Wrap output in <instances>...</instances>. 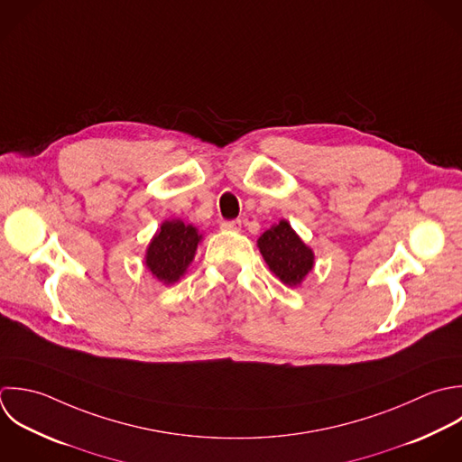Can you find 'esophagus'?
Segmentation results:
<instances>
[{
	"mask_svg": "<svg viewBox=\"0 0 462 462\" xmlns=\"http://www.w3.org/2000/svg\"><path fill=\"white\" fill-rule=\"evenodd\" d=\"M221 228H223V230H239V228H241V221H239V219L221 221Z\"/></svg>",
	"mask_w": 462,
	"mask_h": 462,
	"instance_id": "esophagus-1",
	"label": "esophagus"
}]
</instances>
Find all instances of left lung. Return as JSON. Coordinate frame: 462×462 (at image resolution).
<instances>
[{"label":"left lung","instance_id":"8db88e82","mask_svg":"<svg viewBox=\"0 0 462 462\" xmlns=\"http://www.w3.org/2000/svg\"><path fill=\"white\" fill-rule=\"evenodd\" d=\"M257 245L270 270L288 286L300 284L313 268L311 248L302 243L288 221L266 230Z\"/></svg>","mask_w":462,"mask_h":462}]
</instances>
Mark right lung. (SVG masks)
Wrapping results in <instances>:
<instances>
[{
	"mask_svg": "<svg viewBox=\"0 0 462 462\" xmlns=\"http://www.w3.org/2000/svg\"><path fill=\"white\" fill-rule=\"evenodd\" d=\"M199 239L201 236L192 225L165 221L147 248V268L165 284L176 282L190 264Z\"/></svg>",
	"mask_w": 462,
	"mask_h": 462,
	"instance_id": "right-lung-1",
	"label": "right lung"
}]
</instances>
